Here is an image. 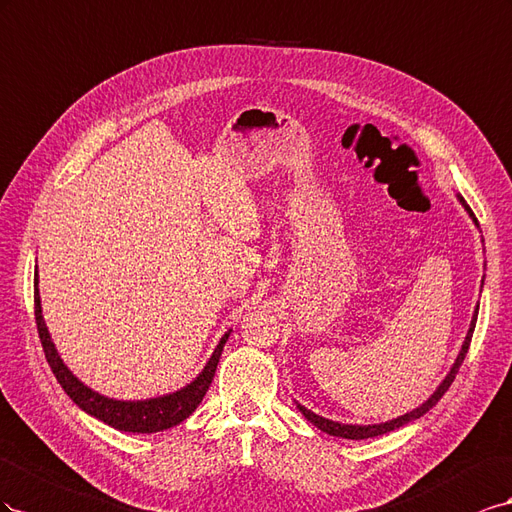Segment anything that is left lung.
<instances>
[{"label": "left lung", "mask_w": 512, "mask_h": 512, "mask_svg": "<svg viewBox=\"0 0 512 512\" xmlns=\"http://www.w3.org/2000/svg\"><path fill=\"white\" fill-rule=\"evenodd\" d=\"M457 197H459V201H461V206L467 210V214H470L472 221L478 225L476 216H474V212L470 210V206H467V203H465V199H463L461 195H457ZM476 317H478V306H476V311H474L470 330H467V337H465V341H463V345H461V352H459L455 364H452L448 375L442 379V384L437 386V390L431 394V397H429L425 403H422L420 407H416V410L407 412V414H403V416H399V418H392V420H388V422H379V425H341V422H334V420H328V418H324V416H317L315 412L306 410L304 405L296 403L298 410L302 412V416H304L306 420L313 422V425H315L317 429H321V431L328 433V435H334V437H345V440H367V437L384 435V433H390V431H394V429H399V427L407 425V422H412V420H416V418H420V416H425V414L431 410V407L437 405V401H440V399L444 397V392L450 388V384L455 382V377H457V373H459L461 362L465 360L467 349H470V343H472V334H474V328H476Z\"/></svg>", "instance_id": "1"}]
</instances>
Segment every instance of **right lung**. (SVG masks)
Wrapping results in <instances>:
<instances>
[{
	"instance_id": "obj_1",
	"label": "right lung",
	"mask_w": 512,
	"mask_h": 512,
	"mask_svg": "<svg viewBox=\"0 0 512 512\" xmlns=\"http://www.w3.org/2000/svg\"><path fill=\"white\" fill-rule=\"evenodd\" d=\"M34 313H36V326L40 334L42 349H45V356L49 367L55 375L57 382L64 388L68 397L75 401L85 414H90L98 420L105 422V425L128 431V433H156L165 431L175 425H180L182 420L191 416L201 399L206 397V392L212 384V377L218 367V358L223 354V347L229 339V332L223 334V339L218 341L216 349L212 352L210 360L206 362L203 371L193 379L191 384L184 388L163 394V397L154 399H143V401H118L109 399L105 394H98L96 390L87 388L81 379L72 375V371L66 367L64 360L60 358L55 349V343L51 341V334L47 330L45 317H42V306H40V291H38V270L34 274Z\"/></svg>"
}]
</instances>
